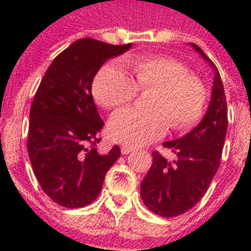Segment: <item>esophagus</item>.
<instances>
[{
	"label": "esophagus",
	"instance_id": "esophagus-1",
	"mask_svg": "<svg viewBox=\"0 0 251 251\" xmlns=\"http://www.w3.org/2000/svg\"><path fill=\"white\" fill-rule=\"evenodd\" d=\"M133 151H134V149L133 147H130V146H122L121 147L122 155H127V153L133 152Z\"/></svg>",
	"mask_w": 251,
	"mask_h": 251
}]
</instances>
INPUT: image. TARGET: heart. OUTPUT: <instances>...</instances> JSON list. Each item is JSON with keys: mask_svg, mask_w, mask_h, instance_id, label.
Masks as SVG:
<instances>
[{"mask_svg": "<svg viewBox=\"0 0 251 251\" xmlns=\"http://www.w3.org/2000/svg\"><path fill=\"white\" fill-rule=\"evenodd\" d=\"M133 76L116 64L100 69L92 84L96 101L105 109H116L149 91L146 108H126L116 112L108 122L110 139L127 146H143L159 139L169 127L193 125L206 104V88L198 76L187 72L177 60L151 56L127 61Z\"/></svg>", "mask_w": 251, "mask_h": 251, "instance_id": "heart-1", "label": "heart"}]
</instances>
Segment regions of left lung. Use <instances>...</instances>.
Wrapping results in <instances>:
<instances>
[{
	"mask_svg": "<svg viewBox=\"0 0 251 251\" xmlns=\"http://www.w3.org/2000/svg\"><path fill=\"white\" fill-rule=\"evenodd\" d=\"M191 45L214 68V88L201 124L185 137L164 143L176 153L175 160L168 161L159 151L152 152V165L141 183V197L150 211L163 218L185 214L206 194L220 165L228 127L226 92L219 70L198 45Z\"/></svg>",
	"mask_w": 251,
	"mask_h": 251,
	"instance_id": "left-lung-1",
	"label": "left lung"
}]
</instances>
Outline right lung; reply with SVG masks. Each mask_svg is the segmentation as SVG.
Segmentation results:
<instances>
[{
	"instance_id": "add662e5",
	"label": "right lung",
	"mask_w": 251,
	"mask_h": 251,
	"mask_svg": "<svg viewBox=\"0 0 251 251\" xmlns=\"http://www.w3.org/2000/svg\"><path fill=\"white\" fill-rule=\"evenodd\" d=\"M130 47L91 37L76 40L53 60L33 96L28 156L41 189L60 206L78 208L94 202L121 155L118 146L106 155L96 150L104 121L91 86L102 64Z\"/></svg>"
}]
</instances>
